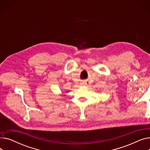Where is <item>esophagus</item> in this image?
<instances>
[{
    "instance_id": "obj_1",
    "label": "esophagus",
    "mask_w": 150,
    "mask_h": 150,
    "mask_svg": "<svg viewBox=\"0 0 150 150\" xmlns=\"http://www.w3.org/2000/svg\"><path fill=\"white\" fill-rule=\"evenodd\" d=\"M81 84L82 86H85V85L87 84V82H86V81H83V82L81 83Z\"/></svg>"
}]
</instances>
